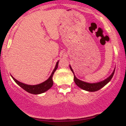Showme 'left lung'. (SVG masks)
Returning <instances> with one entry per match:
<instances>
[{
	"instance_id": "obj_1",
	"label": "left lung",
	"mask_w": 126,
	"mask_h": 126,
	"mask_svg": "<svg viewBox=\"0 0 126 126\" xmlns=\"http://www.w3.org/2000/svg\"><path fill=\"white\" fill-rule=\"evenodd\" d=\"M69 68H70L71 70L72 71V72L74 74V82L76 83V84L79 87L82 88V90H85V91H90V92H94V91H98L100 89L102 88V87H104L105 85L107 84L111 80V79H112L115 71V68L113 71V72L111 73V74L109 77H107L106 79L104 80L97 82V83H88V82H83V81L78 79L74 75V71L72 70V68H71L70 65H69Z\"/></svg>"
}]
</instances>
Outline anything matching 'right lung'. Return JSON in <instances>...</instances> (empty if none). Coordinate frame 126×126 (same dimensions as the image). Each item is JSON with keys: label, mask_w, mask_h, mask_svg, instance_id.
<instances>
[{"label": "right lung", "mask_w": 126, "mask_h": 126, "mask_svg": "<svg viewBox=\"0 0 126 126\" xmlns=\"http://www.w3.org/2000/svg\"><path fill=\"white\" fill-rule=\"evenodd\" d=\"M58 62H59V61H58V62H57V63H56L55 68H54V69L53 70L52 72L51 75H50V77H49V79H48L47 80H46V81H44V82H43V83H39V84L35 85H27L19 82V81L17 80L16 79H15L12 76H11L12 77L13 79L15 80V82H16L19 86H20L22 89H24V90L27 91L29 93L33 94H39L43 93L46 92V91H47L48 90H49L50 88L52 87L53 84H54V82H53L52 80V77L54 72H55L57 68H58Z\"/></svg>", "instance_id": "right-lung-1"}]
</instances>
